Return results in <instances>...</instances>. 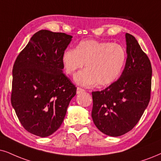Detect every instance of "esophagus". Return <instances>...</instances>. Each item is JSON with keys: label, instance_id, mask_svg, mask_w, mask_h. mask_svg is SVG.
Masks as SVG:
<instances>
[{"label": "esophagus", "instance_id": "obj_1", "mask_svg": "<svg viewBox=\"0 0 161 161\" xmlns=\"http://www.w3.org/2000/svg\"><path fill=\"white\" fill-rule=\"evenodd\" d=\"M85 90H84V89L81 88V87H77V89H76V93H77V94L85 92Z\"/></svg>", "mask_w": 161, "mask_h": 161}]
</instances>
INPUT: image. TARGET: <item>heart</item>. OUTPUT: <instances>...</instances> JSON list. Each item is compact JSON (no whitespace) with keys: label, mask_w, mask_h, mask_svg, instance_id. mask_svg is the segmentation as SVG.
Returning a JSON list of instances; mask_svg holds the SVG:
<instances>
[{"label":"heart","mask_w":161,"mask_h":161,"mask_svg":"<svg viewBox=\"0 0 161 161\" xmlns=\"http://www.w3.org/2000/svg\"><path fill=\"white\" fill-rule=\"evenodd\" d=\"M126 53L120 44L96 40H84L74 49L63 53L62 62L64 70L74 75L79 69L75 81L79 85L90 87L97 83L99 86H108L120 75L125 64Z\"/></svg>","instance_id":"b5f03b06"}]
</instances>
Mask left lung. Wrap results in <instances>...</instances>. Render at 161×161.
I'll use <instances>...</instances> for the list:
<instances>
[{
	"label": "left lung",
	"instance_id": "obj_1",
	"mask_svg": "<svg viewBox=\"0 0 161 161\" xmlns=\"http://www.w3.org/2000/svg\"><path fill=\"white\" fill-rule=\"evenodd\" d=\"M125 68L116 82L101 91H93L91 116L105 135H125L138 123L150 101L152 69L149 58L137 41L125 34Z\"/></svg>",
	"mask_w": 161,
	"mask_h": 161
}]
</instances>
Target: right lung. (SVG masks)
Here are the masks:
<instances>
[{
	"instance_id": "right-lung-1",
	"label": "right lung",
	"mask_w": 161,
	"mask_h": 161,
	"mask_svg": "<svg viewBox=\"0 0 161 161\" xmlns=\"http://www.w3.org/2000/svg\"><path fill=\"white\" fill-rule=\"evenodd\" d=\"M72 36L42 30L16 58L11 103L23 127L38 137L62 125L76 87L62 72V56Z\"/></svg>"
}]
</instances>
